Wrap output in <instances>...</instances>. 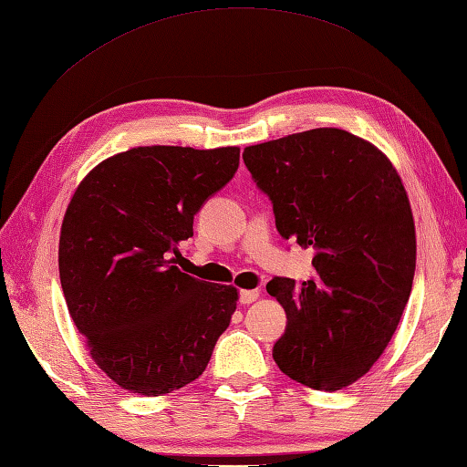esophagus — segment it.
<instances>
[{
  "label": "esophagus",
  "instance_id": "obj_1",
  "mask_svg": "<svg viewBox=\"0 0 467 467\" xmlns=\"http://www.w3.org/2000/svg\"><path fill=\"white\" fill-rule=\"evenodd\" d=\"M259 298V290H241L239 300L241 304H253Z\"/></svg>",
  "mask_w": 467,
  "mask_h": 467
}]
</instances>
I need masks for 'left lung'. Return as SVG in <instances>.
<instances>
[{
  "label": "left lung",
  "instance_id": "left-lung-1",
  "mask_svg": "<svg viewBox=\"0 0 467 467\" xmlns=\"http://www.w3.org/2000/svg\"><path fill=\"white\" fill-rule=\"evenodd\" d=\"M284 239L315 249V275L267 292L287 317L274 359L287 378L335 392L384 353L412 290L417 234L389 159L341 129H312L243 150Z\"/></svg>",
  "mask_w": 467,
  "mask_h": 467
}]
</instances>
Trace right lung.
Segmentation results:
<instances>
[{
	"label": "right lung",
	"instance_id": "right-lung-1",
	"mask_svg": "<svg viewBox=\"0 0 467 467\" xmlns=\"http://www.w3.org/2000/svg\"><path fill=\"white\" fill-rule=\"evenodd\" d=\"M239 147H137L101 161L67 206L58 274L91 359L124 389L163 396L202 376L239 292L177 269L193 216L233 180Z\"/></svg>",
	"mask_w": 467,
	"mask_h": 467
}]
</instances>
